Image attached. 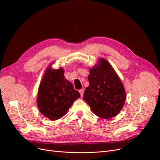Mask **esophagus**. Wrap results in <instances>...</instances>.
Here are the masks:
<instances>
[{
  "mask_svg": "<svg viewBox=\"0 0 160 160\" xmlns=\"http://www.w3.org/2000/svg\"><path fill=\"white\" fill-rule=\"evenodd\" d=\"M79 93H80V94H81V96L83 97V93H84V90H83V89L79 90Z\"/></svg>",
  "mask_w": 160,
  "mask_h": 160,
  "instance_id": "obj_1",
  "label": "esophagus"
}]
</instances>
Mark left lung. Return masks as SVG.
I'll use <instances>...</instances> for the list:
<instances>
[{"label":"left lung","instance_id":"obj_1","mask_svg":"<svg viewBox=\"0 0 160 160\" xmlns=\"http://www.w3.org/2000/svg\"><path fill=\"white\" fill-rule=\"evenodd\" d=\"M89 85L83 99L95 115L109 119L118 115L126 99V93L119 77L109 61L99 57L89 68Z\"/></svg>","mask_w":160,"mask_h":160}]
</instances>
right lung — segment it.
<instances>
[{"label":"right lung","instance_id":"right-lung-1","mask_svg":"<svg viewBox=\"0 0 160 160\" xmlns=\"http://www.w3.org/2000/svg\"><path fill=\"white\" fill-rule=\"evenodd\" d=\"M52 64L47 67L38 86L37 104L45 117L55 121L67 113L80 93L65 77L64 69H53Z\"/></svg>","mask_w":160,"mask_h":160}]
</instances>
